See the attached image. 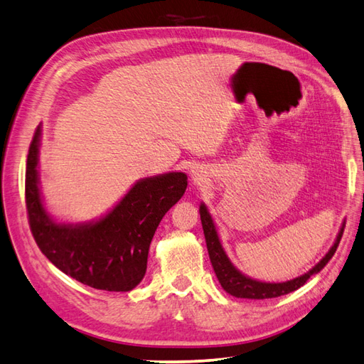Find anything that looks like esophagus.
<instances>
[{
  "label": "esophagus",
  "mask_w": 364,
  "mask_h": 364,
  "mask_svg": "<svg viewBox=\"0 0 364 364\" xmlns=\"http://www.w3.org/2000/svg\"><path fill=\"white\" fill-rule=\"evenodd\" d=\"M196 175H197V173H196Z\"/></svg>",
  "instance_id": "obj_1"
}]
</instances>
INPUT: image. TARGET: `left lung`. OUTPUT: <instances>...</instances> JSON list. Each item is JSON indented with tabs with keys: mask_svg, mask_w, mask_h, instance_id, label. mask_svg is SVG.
<instances>
[{
	"mask_svg": "<svg viewBox=\"0 0 364 364\" xmlns=\"http://www.w3.org/2000/svg\"><path fill=\"white\" fill-rule=\"evenodd\" d=\"M200 218H201V225H203V232H205L210 264H213V268L217 274L218 282H220L225 291L232 294V296H235V298H245V299L277 298V296H282V294L298 290L299 287H302L309 281L310 276L319 273L321 269L326 267L327 262L332 259V256L335 255V251L338 248V245H340V240L343 237V231H344V225H343L341 231H340V234H338L336 242L333 243L331 251H328L326 257H323V260H321L318 265L311 268L310 272H307L306 274H302L296 279H293V281L269 284V282L255 281V279L247 277L245 274H242L239 269H235V267L231 264V260L228 259L226 252L222 248V243H220V240H218L214 222H213V218H210L205 205L200 206Z\"/></svg>",
	"mask_w": 364,
	"mask_h": 364,
	"instance_id": "1",
	"label": "left lung"
}]
</instances>
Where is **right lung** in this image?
Listing matches in <instances>:
<instances>
[{
  "label": "right lung",
  "mask_w": 364,
  "mask_h": 364,
  "mask_svg": "<svg viewBox=\"0 0 364 364\" xmlns=\"http://www.w3.org/2000/svg\"><path fill=\"white\" fill-rule=\"evenodd\" d=\"M40 127L26 163V210L40 251L75 281L97 290L130 291L147 269L150 242L161 218L188 188V176L172 172L141 180L104 218L88 225H58L46 214L38 191Z\"/></svg>",
  "instance_id": "right-lung-1"
}]
</instances>
